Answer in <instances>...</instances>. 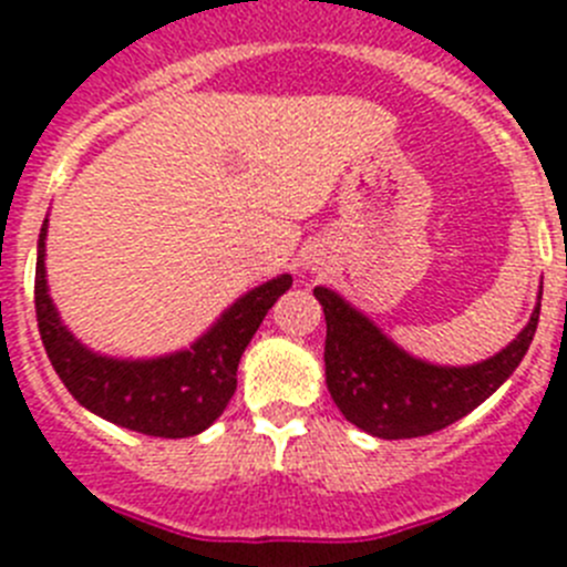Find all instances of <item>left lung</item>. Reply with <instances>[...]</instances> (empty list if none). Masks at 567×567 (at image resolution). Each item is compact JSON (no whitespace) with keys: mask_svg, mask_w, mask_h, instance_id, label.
<instances>
[{"mask_svg":"<svg viewBox=\"0 0 567 567\" xmlns=\"http://www.w3.org/2000/svg\"><path fill=\"white\" fill-rule=\"evenodd\" d=\"M315 298L327 315L323 360L332 400L349 423L383 440L425 437L474 412L517 369L539 320L537 307L503 352L477 365L445 369L409 358L329 289L318 287Z\"/></svg>","mask_w":567,"mask_h":567,"instance_id":"left-lung-1","label":"left lung"}]
</instances>
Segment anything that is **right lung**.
<instances>
[{"label":"right lung","instance_id":"obj_1","mask_svg":"<svg viewBox=\"0 0 567 567\" xmlns=\"http://www.w3.org/2000/svg\"><path fill=\"white\" fill-rule=\"evenodd\" d=\"M44 221L37 258V320L44 352L68 392L99 417L150 437H193L221 417L235 394L240 354L275 300L292 287L289 275L233 303L193 349L158 360H110L87 352L62 327L44 280Z\"/></svg>","mask_w":567,"mask_h":567}]
</instances>
